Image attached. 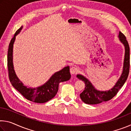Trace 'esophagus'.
I'll return each mask as SVG.
<instances>
[{
    "label": "esophagus",
    "instance_id": "esophagus-1",
    "mask_svg": "<svg viewBox=\"0 0 131 131\" xmlns=\"http://www.w3.org/2000/svg\"><path fill=\"white\" fill-rule=\"evenodd\" d=\"M70 70L71 74H76L79 72V67H77V66H72V67L70 68Z\"/></svg>",
    "mask_w": 131,
    "mask_h": 131
}]
</instances>
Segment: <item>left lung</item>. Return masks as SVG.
I'll return each instance as SVG.
<instances>
[{"label": "left lung", "mask_w": 131, "mask_h": 131, "mask_svg": "<svg viewBox=\"0 0 131 131\" xmlns=\"http://www.w3.org/2000/svg\"><path fill=\"white\" fill-rule=\"evenodd\" d=\"M119 40L125 47V56H124L123 70L118 80L112 89L105 91H101L95 89L92 83L83 75L77 74V77L85 83V87L80 96L81 100L86 104L96 105L101 103L103 102H106L112 99L119 89L123 87L128 78L129 72L130 67V55L129 46L127 39L123 33L119 32Z\"/></svg>", "instance_id": "8db88e82"}]
</instances>
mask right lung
<instances>
[{
	"mask_svg": "<svg viewBox=\"0 0 131 131\" xmlns=\"http://www.w3.org/2000/svg\"><path fill=\"white\" fill-rule=\"evenodd\" d=\"M23 28V26H22L16 31L8 46L7 67L10 81L13 87L28 100L39 103L47 102L56 95L58 91L59 84L61 82L68 81L70 79L69 66H66L59 72L55 73L48 81L43 85L34 88H28L24 85L23 83L19 80L15 74L13 62V44L15 37L21 32Z\"/></svg>",
	"mask_w": 131,
	"mask_h": 131,
	"instance_id": "right-lung-1",
	"label": "right lung"
}]
</instances>
